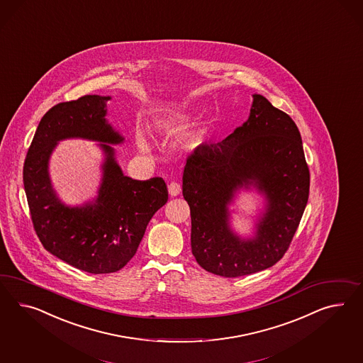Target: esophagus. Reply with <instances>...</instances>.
<instances>
[{"mask_svg": "<svg viewBox=\"0 0 363 363\" xmlns=\"http://www.w3.org/2000/svg\"><path fill=\"white\" fill-rule=\"evenodd\" d=\"M167 190H169V194L172 196H177L181 194V185L178 184V182H170L169 185H167Z\"/></svg>", "mask_w": 363, "mask_h": 363, "instance_id": "obj_1", "label": "esophagus"}]
</instances>
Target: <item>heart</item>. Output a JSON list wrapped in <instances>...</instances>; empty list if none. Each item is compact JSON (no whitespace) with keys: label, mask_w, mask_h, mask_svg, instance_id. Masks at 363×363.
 Wrapping results in <instances>:
<instances>
[{"label":"heart","mask_w":363,"mask_h":363,"mask_svg":"<svg viewBox=\"0 0 363 363\" xmlns=\"http://www.w3.org/2000/svg\"><path fill=\"white\" fill-rule=\"evenodd\" d=\"M187 118H189V113H184V115H179V116L177 118V121H178V123H179V121H185V120H187ZM140 141H141V145H144V144H145L143 138H141Z\"/></svg>","instance_id":"heart-1"}]
</instances>
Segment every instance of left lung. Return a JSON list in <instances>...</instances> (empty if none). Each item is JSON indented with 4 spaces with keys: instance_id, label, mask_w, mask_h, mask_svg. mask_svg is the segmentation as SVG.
I'll return each mask as SVG.
<instances>
[{
    "instance_id": "1",
    "label": "left lung",
    "mask_w": 363,
    "mask_h": 363,
    "mask_svg": "<svg viewBox=\"0 0 363 363\" xmlns=\"http://www.w3.org/2000/svg\"><path fill=\"white\" fill-rule=\"evenodd\" d=\"M311 174L298 128L264 96L254 95L250 118L218 144L187 158L182 194L190 206L191 251L211 274L239 277L276 264L294 239L309 196ZM254 184L269 198L254 240L228 227L235 191Z\"/></svg>"
}]
</instances>
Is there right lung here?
Returning a JSON list of instances; mask_svg holds the SVG:
<instances>
[{"instance_id": "obj_1", "label": "right lung", "mask_w": 363, "mask_h": 363, "mask_svg": "<svg viewBox=\"0 0 363 363\" xmlns=\"http://www.w3.org/2000/svg\"><path fill=\"white\" fill-rule=\"evenodd\" d=\"M109 96L84 95L49 109L30 144L23 164V186L35 234L50 254L89 274H112L135 256L147 223L167 202L161 177L147 181L124 176L111 145L124 138L106 121ZM101 140L105 174L97 201L65 207L49 184L47 164L59 139Z\"/></svg>"}]
</instances>
